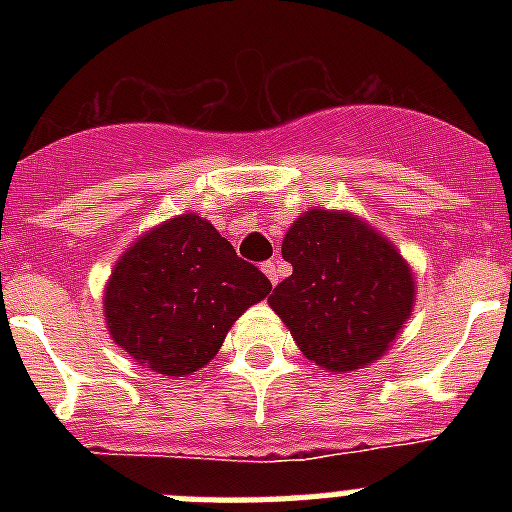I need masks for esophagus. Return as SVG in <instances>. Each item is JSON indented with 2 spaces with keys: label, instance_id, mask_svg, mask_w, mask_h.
Listing matches in <instances>:
<instances>
[{
  "label": "esophagus",
  "instance_id": "1",
  "mask_svg": "<svg viewBox=\"0 0 512 512\" xmlns=\"http://www.w3.org/2000/svg\"><path fill=\"white\" fill-rule=\"evenodd\" d=\"M261 269H264V274L269 277L271 284H277L279 279H282V269H279V261H266Z\"/></svg>",
  "mask_w": 512,
  "mask_h": 512
}]
</instances>
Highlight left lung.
<instances>
[{"label":"left lung","instance_id":"1","mask_svg":"<svg viewBox=\"0 0 512 512\" xmlns=\"http://www.w3.org/2000/svg\"><path fill=\"white\" fill-rule=\"evenodd\" d=\"M292 277L269 307L305 359L336 374L382 359L413 315L415 274L395 243L348 210L312 207L282 241Z\"/></svg>","mask_w":512,"mask_h":512}]
</instances>
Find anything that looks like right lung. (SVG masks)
I'll return each instance as SVG.
<instances>
[{
    "instance_id": "right-lung-1",
    "label": "right lung",
    "mask_w": 512,
    "mask_h": 512,
    "mask_svg": "<svg viewBox=\"0 0 512 512\" xmlns=\"http://www.w3.org/2000/svg\"><path fill=\"white\" fill-rule=\"evenodd\" d=\"M269 292V279L238 259L210 220L184 212L122 251L104 284V323L143 369L189 377L215 359L235 320Z\"/></svg>"
}]
</instances>
